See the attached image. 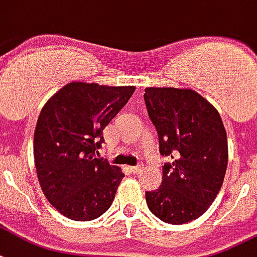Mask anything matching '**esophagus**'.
<instances>
[{"label": "esophagus", "instance_id": "1", "mask_svg": "<svg viewBox=\"0 0 257 257\" xmlns=\"http://www.w3.org/2000/svg\"><path fill=\"white\" fill-rule=\"evenodd\" d=\"M129 169H131V172L132 173L138 174V173H140L142 170H143V165H140V163H139V165H136V166H131Z\"/></svg>", "mask_w": 257, "mask_h": 257}]
</instances>
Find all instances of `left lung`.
Here are the masks:
<instances>
[{"instance_id":"obj_1","label":"left lung","mask_w":257,"mask_h":257,"mask_svg":"<svg viewBox=\"0 0 257 257\" xmlns=\"http://www.w3.org/2000/svg\"><path fill=\"white\" fill-rule=\"evenodd\" d=\"M148 117L157 128L162 185L146 192L154 215L181 225L203 215L219 193L227 166V138L216 109L193 90L146 88Z\"/></svg>"}]
</instances>
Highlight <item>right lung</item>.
<instances>
[{"label": "right lung", "instance_id": "obj_1", "mask_svg": "<svg viewBox=\"0 0 257 257\" xmlns=\"http://www.w3.org/2000/svg\"><path fill=\"white\" fill-rule=\"evenodd\" d=\"M135 87L73 81L47 100L34 135L38 180L47 200L72 220H92L109 210L123 173L96 158L103 129Z\"/></svg>", "mask_w": 257, "mask_h": 257}]
</instances>
